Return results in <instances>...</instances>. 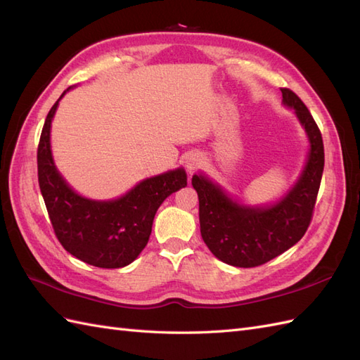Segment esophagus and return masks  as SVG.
Wrapping results in <instances>:
<instances>
[{"label":"esophagus","instance_id":"obj_1","mask_svg":"<svg viewBox=\"0 0 360 360\" xmlns=\"http://www.w3.org/2000/svg\"><path fill=\"white\" fill-rule=\"evenodd\" d=\"M202 162H204V158L200 153H189L186 159H184V165H186L188 171L192 172L195 169H198L202 165Z\"/></svg>","mask_w":360,"mask_h":360}]
</instances>
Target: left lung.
Masks as SVG:
<instances>
[{
	"label": "left lung",
	"mask_w": 360,
	"mask_h": 360,
	"mask_svg": "<svg viewBox=\"0 0 360 360\" xmlns=\"http://www.w3.org/2000/svg\"><path fill=\"white\" fill-rule=\"evenodd\" d=\"M281 91L282 103L294 111L308 136L309 150L297 180L279 200L245 204L204 172L192 177L200 200L202 240L216 258L234 267L261 266L296 245L308 230L320 189L324 168L320 130L296 94L288 89Z\"/></svg>",
	"instance_id": "1"
}]
</instances>
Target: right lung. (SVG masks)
<instances>
[{
  "instance_id": "1",
  "label": "right lung",
  "mask_w": 360,
  "mask_h": 360,
  "mask_svg": "<svg viewBox=\"0 0 360 360\" xmlns=\"http://www.w3.org/2000/svg\"><path fill=\"white\" fill-rule=\"evenodd\" d=\"M64 91L43 124L37 148V171L56 236L69 254L102 269H120L132 263L146 248L160 204L188 184L184 168L144 179L112 200H91L79 195L64 179L51 150V124Z\"/></svg>"
}]
</instances>
